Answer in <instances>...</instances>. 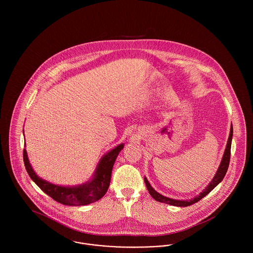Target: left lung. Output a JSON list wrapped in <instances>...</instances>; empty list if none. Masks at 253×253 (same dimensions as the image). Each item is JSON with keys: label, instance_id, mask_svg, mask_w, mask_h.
I'll return each instance as SVG.
<instances>
[{"label": "left lung", "instance_id": "left-lung-1", "mask_svg": "<svg viewBox=\"0 0 253 253\" xmlns=\"http://www.w3.org/2000/svg\"><path fill=\"white\" fill-rule=\"evenodd\" d=\"M232 137H233V126H231V130H230V135H229V139H228V142H227V146H226V149H225V152H224V155H223V158H222V161H221V164H220V167L217 170L216 174L215 176L213 177V179L211 181L210 185L206 188L205 191H203L199 196L195 197L193 200H190V201H177V200H172V199H169V198H167V197H164L163 195L159 194L158 192H156L150 185V183L148 182V180L144 178L145 184H146V187L150 193V195L158 202L160 203H164V204H167V205H171V206H175V207H188V206H191L195 203H198L200 200H202L204 197H206L210 192H211L217 185L223 180L226 172H227V169H228V167H229V163H230V157H231V144H232Z\"/></svg>", "mask_w": 253, "mask_h": 253}]
</instances>
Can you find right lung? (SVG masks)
Instances as JSON below:
<instances>
[{
    "mask_svg": "<svg viewBox=\"0 0 253 253\" xmlns=\"http://www.w3.org/2000/svg\"><path fill=\"white\" fill-rule=\"evenodd\" d=\"M123 148L124 144H120L103 156L98 164L93 179L78 187H62L40 178L29 164L25 149L23 150V161L31 179L54 201L66 206H85L100 200L106 194L114 163Z\"/></svg>",
    "mask_w": 253,
    "mask_h": 253,
    "instance_id": "1",
    "label": "right lung"
}]
</instances>
